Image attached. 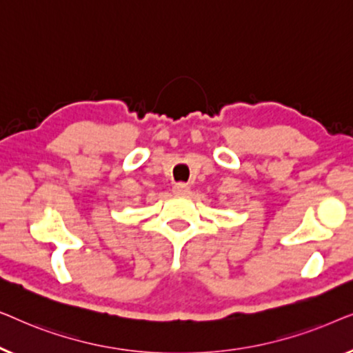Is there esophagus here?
<instances>
[{
	"mask_svg": "<svg viewBox=\"0 0 353 353\" xmlns=\"http://www.w3.org/2000/svg\"><path fill=\"white\" fill-rule=\"evenodd\" d=\"M173 192H175V194H188V192H190V186H188L186 183H176V185L173 186Z\"/></svg>",
	"mask_w": 353,
	"mask_h": 353,
	"instance_id": "obj_1",
	"label": "esophagus"
}]
</instances>
